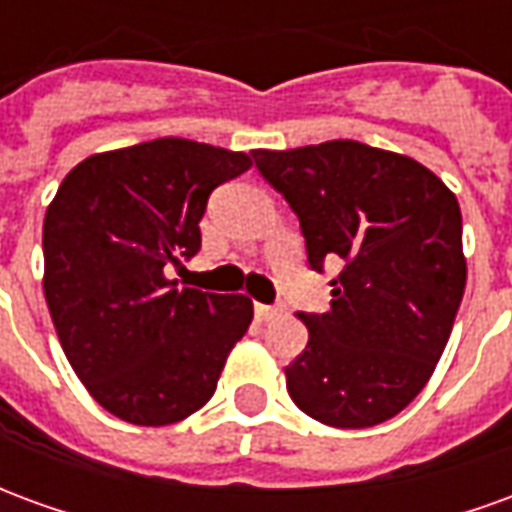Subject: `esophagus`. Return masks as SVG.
<instances>
[{
    "label": "esophagus",
    "mask_w": 512,
    "mask_h": 512,
    "mask_svg": "<svg viewBox=\"0 0 512 512\" xmlns=\"http://www.w3.org/2000/svg\"><path fill=\"white\" fill-rule=\"evenodd\" d=\"M279 312H282V307H277V304H255L257 321H271Z\"/></svg>",
    "instance_id": "34e87169"
}]
</instances>
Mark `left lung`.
Returning <instances> with one entry per match:
<instances>
[{
  "mask_svg": "<svg viewBox=\"0 0 512 512\" xmlns=\"http://www.w3.org/2000/svg\"><path fill=\"white\" fill-rule=\"evenodd\" d=\"M299 216L307 263L332 279V310L301 312L307 348L288 367L293 403L332 428H373L422 392L466 288L458 200L408 156L334 139L252 150Z\"/></svg>",
  "mask_w": 512,
  "mask_h": 512,
  "instance_id": "obj_1",
  "label": "left lung"
}]
</instances>
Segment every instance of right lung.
<instances>
[{"mask_svg":"<svg viewBox=\"0 0 512 512\" xmlns=\"http://www.w3.org/2000/svg\"><path fill=\"white\" fill-rule=\"evenodd\" d=\"M246 153L164 136L84 158L43 219V293L87 392L131 425H172L216 392L252 323L246 296L178 290L164 268L200 252V219Z\"/></svg>","mask_w":512,"mask_h":512,"instance_id":"right-lung-1","label":"right lung"}]
</instances>
